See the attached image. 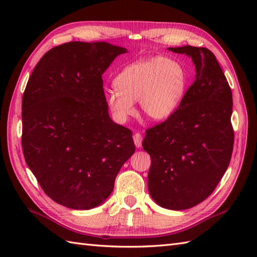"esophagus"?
<instances>
[{"label":"esophagus","mask_w":257,"mask_h":257,"mask_svg":"<svg viewBox=\"0 0 257 257\" xmlns=\"http://www.w3.org/2000/svg\"><path fill=\"white\" fill-rule=\"evenodd\" d=\"M134 141H135V145L137 148H140L141 147V143H143V136L139 133H136L134 135Z\"/></svg>","instance_id":"1"}]
</instances>
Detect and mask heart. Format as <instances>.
Here are the masks:
<instances>
[{
    "mask_svg": "<svg viewBox=\"0 0 257 257\" xmlns=\"http://www.w3.org/2000/svg\"><path fill=\"white\" fill-rule=\"evenodd\" d=\"M116 90L105 95L107 106L119 122L135 113L134 102L155 121L168 119L176 112L188 86L183 65L171 57L140 59L122 68L113 79Z\"/></svg>",
    "mask_w": 257,
    "mask_h": 257,
    "instance_id": "b5f03b06",
    "label": "heart"
}]
</instances>
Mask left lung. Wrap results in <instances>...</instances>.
Returning a JSON list of instances; mask_svg holds the SVG:
<instances>
[{
  "label": "left lung",
  "instance_id": "1",
  "mask_svg": "<svg viewBox=\"0 0 257 257\" xmlns=\"http://www.w3.org/2000/svg\"><path fill=\"white\" fill-rule=\"evenodd\" d=\"M168 50L192 58L195 79L176 112L147 130L143 147L151 157V198L165 209L181 211L204 201L230 165L233 99L210 50L190 45Z\"/></svg>",
  "mask_w": 257,
  "mask_h": 257
}]
</instances>
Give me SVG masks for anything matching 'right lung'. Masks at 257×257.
<instances>
[{
	"label": "right lung",
	"mask_w": 257,
	"mask_h": 257,
	"mask_svg": "<svg viewBox=\"0 0 257 257\" xmlns=\"http://www.w3.org/2000/svg\"><path fill=\"white\" fill-rule=\"evenodd\" d=\"M123 47L69 42L48 51L22 100V148L44 192L73 210L102 204L134 155L133 133L109 117L102 74Z\"/></svg>",
	"instance_id": "obj_1"
}]
</instances>
